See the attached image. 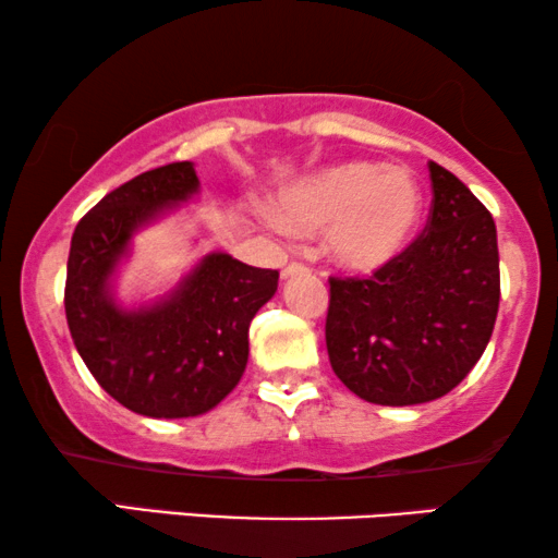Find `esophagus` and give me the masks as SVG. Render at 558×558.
<instances>
[{
  "instance_id": "34e87169",
  "label": "esophagus",
  "mask_w": 558,
  "mask_h": 558,
  "mask_svg": "<svg viewBox=\"0 0 558 558\" xmlns=\"http://www.w3.org/2000/svg\"><path fill=\"white\" fill-rule=\"evenodd\" d=\"M310 269L304 264H300V262H292V264H287L284 269H281V277L284 279H289V277H302V274H307Z\"/></svg>"
}]
</instances>
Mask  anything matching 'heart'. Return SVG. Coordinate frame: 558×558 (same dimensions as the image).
<instances>
[{
	"label": "heart",
	"mask_w": 558,
	"mask_h": 558,
	"mask_svg": "<svg viewBox=\"0 0 558 558\" xmlns=\"http://www.w3.org/2000/svg\"><path fill=\"white\" fill-rule=\"evenodd\" d=\"M422 201L409 170L353 159L281 190L274 220L292 235L325 233V254L335 266L371 274L407 248Z\"/></svg>",
	"instance_id": "b5f03b06"
}]
</instances>
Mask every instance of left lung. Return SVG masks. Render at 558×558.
I'll return each instance as SVG.
<instances>
[{"label":"left lung","instance_id":"8db88e82","mask_svg":"<svg viewBox=\"0 0 558 558\" xmlns=\"http://www.w3.org/2000/svg\"><path fill=\"white\" fill-rule=\"evenodd\" d=\"M424 231L371 277H330L325 340L342 384L380 407L452 391L490 342L500 302L495 220L462 180L429 162Z\"/></svg>","mask_w":558,"mask_h":558}]
</instances>
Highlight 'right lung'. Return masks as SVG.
Listing matches in <instances>:
<instances>
[{
	"label": "right lung",
	"mask_w": 558,
	"mask_h": 558,
	"mask_svg": "<svg viewBox=\"0 0 558 558\" xmlns=\"http://www.w3.org/2000/svg\"><path fill=\"white\" fill-rule=\"evenodd\" d=\"M193 162L136 174L75 226L65 317L83 363L121 407L151 418H185L218 407L248 363V325L271 300L277 269L210 254L167 300L124 312L109 277L136 228L197 193Z\"/></svg>",
	"instance_id": "add662e5"
}]
</instances>
